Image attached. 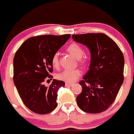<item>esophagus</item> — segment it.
<instances>
[{
    "instance_id": "obj_1",
    "label": "esophagus",
    "mask_w": 134,
    "mask_h": 134,
    "mask_svg": "<svg viewBox=\"0 0 134 134\" xmlns=\"http://www.w3.org/2000/svg\"><path fill=\"white\" fill-rule=\"evenodd\" d=\"M72 86V83H65V86Z\"/></svg>"
}]
</instances>
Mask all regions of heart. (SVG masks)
I'll return each mask as SVG.
<instances>
[{
	"instance_id": "heart-1",
	"label": "heart",
	"mask_w": 134,
	"mask_h": 134,
	"mask_svg": "<svg viewBox=\"0 0 134 134\" xmlns=\"http://www.w3.org/2000/svg\"><path fill=\"white\" fill-rule=\"evenodd\" d=\"M67 52L72 54L76 59H78L80 62L85 61V58L82 59L83 55V49L79 44L72 43L67 47ZM52 64L54 68H58L59 66L58 54H54L52 58ZM81 76V71L78 69H65L61 71L56 75V78L59 80L70 83L76 80Z\"/></svg>"
}]
</instances>
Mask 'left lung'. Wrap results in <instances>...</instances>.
I'll use <instances>...</instances> for the list:
<instances>
[{"label":"left lung","mask_w":134,"mask_h":134,"mask_svg":"<svg viewBox=\"0 0 134 134\" xmlns=\"http://www.w3.org/2000/svg\"><path fill=\"white\" fill-rule=\"evenodd\" d=\"M76 43L90 51V69L80 82L76 103L83 111L99 113L112 104L124 81L125 59L116 43L104 34H73Z\"/></svg>","instance_id":"8db88e82"}]
</instances>
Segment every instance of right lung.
Here are the masks:
<instances>
[{
    "mask_svg": "<svg viewBox=\"0 0 134 134\" xmlns=\"http://www.w3.org/2000/svg\"><path fill=\"white\" fill-rule=\"evenodd\" d=\"M70 37L65 34L30 37L15 54L13 82L23 103L34 113L47 114L57 107L58 91L65 82L54 79L48 87L43 82L52 77V56Z\"/></svg>",
    "mask_w": 134,
    "mask_h": 134,
    "instance_id": "add662e5",
    "label": "right lung"
}]
</instances>
